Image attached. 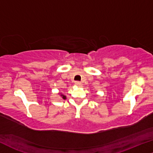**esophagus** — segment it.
Returning a JSON list of instances; mask_svg holds the SVG:
<instances>
[{
	"label": "esophagus",
	"instance_id": "esophagus-1",
	"mask_svg": "<svg viewBox=\"0 0 153 153\" xmlns=\"http://www.w3.org/2000/svg\"><path fill=\"white\" fill-rule=\"evenodd\" d=\"M75 84L76 85H78V86H80V85H81V82H79V81H75Z\"/></svg>",
	"mask_w": 153,
	"mask_h": 153
}]
</instances>
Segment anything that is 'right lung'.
I'll list each match as a JSON object with an SVG mask.
<instances>
[{"mask_svg":"<svg viewBox=\"0 0 153 153\" xmlns=\"http://www.w3.org/2000/svg\"><path fill=\"white\" fill-rule=\"evenodd\" d=\"M59 94H60V96H61V97H62L63 100H65V99H66V97H65V96L64 95V94H63L62 93H61V92H60V93H59Z\"/></svg>","mask_w":153,"mask_h":153,"instance_id":"right-lung-1","label":"right lung"}]
</instances>
